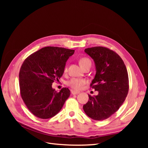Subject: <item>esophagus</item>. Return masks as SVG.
Segmentation results:
<instances>
[{
  "label": "esophagus",
  "instance_id": "esophagus-1",
  "mask_svg": "<svg viewBox=\"0 0 148 148\" xmlns=\"http://www.w3.org/2000/svg\"><path fill=\"white\" fill-rule=\"evenodd\" d=\"M71 94H72L73 95H77V94L79 93L78 91H73V90H71Z\"/></svg>",
  "mask_w": 148,
  "mask_h": 148
}]
</instances>
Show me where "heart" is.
I'll return each mask as SVG.
<instances>
[{
    "label": "heart",
    "instance_id": "1",
    "mask_svg": "<svg viewBox=\"0 0 148 148\" xmlns=\"http://www.w3.org/2000/svg\"><path fill=\"white\" fill-rule=\"evenodd\" d=\"M79 64L83 69H84L85 67H86L87 66L91 65V61L89 59V58L86 57H83L79 59ZM66 71H67V67L65 66L64 69V71L66 72ZM86 82V80L84 79L73 78L70 79L69 81L67 82L66 84L71 89H73L76 91H78V90H79V89H81L83 87Z\"/></svg>",
    "mask_w": 148,
    "mask_h": 148
}]
</instances>
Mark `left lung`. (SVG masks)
Wrapping results in <instances>:
<instances>
[{
	"mask_svg": "<svg viewBox=\"0 0 148 148\" xmlns=\"http://www.w3.org/2000/svg\"><path fill=\"white\" fill-rule=\"evenodd\" d=\"M84 52L95 62L96 73L90 86L99 92L97 96H89L83 107L91 119H108L122 105L129 89L128 75L123 60L117 53L105 47L85 49Z\"/></svg>",
	"mask_w": 148,
	"mask_h": 148,
	"instance_id": "obj_1",
	"label": "left lung"
}]
</instances>
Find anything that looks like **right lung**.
<instances>
[{
  "instance_id": "add662e5",
  "label": "right lung",
  "mask_w": 148,
  "mask_h": 148,
  "mask_svg": "<svg viewBox=\"0 0 148 148\" xmlns=\"http://www.w3.org/2000/svg\"><path fill=\"white\" fill-rule=\"evenodd\" d=\"M75 51L48 46L33 53L20 70L19 84L22 99L28 110L42 119L53 117L62 109L70 95L67 88L57 92L52 88L64 71L65 63Z\"/></svg>"
}]
</instances>
